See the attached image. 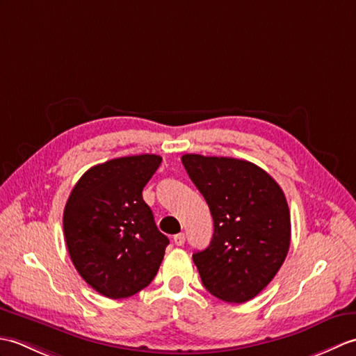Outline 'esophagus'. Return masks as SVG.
<instances>
[{
  "instance_id": "obj_1",
  "label": "esophagus",
  "mask_w": 356,
  "mask_h": 356,
  "mask_svg": "<svg viewBox=\"0 0 356 356\" xmlns=\"http://www.w3.org/2000/svg\"><path fill=\"white\" fill-rule=\"evenodd\" d=\"M185 234L184 232H180V234H176V236L172 237V241H174V245H177V246H184L185 245Z\"/></svg>"
}]
</instances>
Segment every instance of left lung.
<instances>
[{
  "label": "left lung",
  "instance_id": "left-lung-1",
  "mask_svg": "<svg viewBox=\"0 0 356 356\" xmlns=\"http://www.w3.org/2000/svg\"><path fill=\"white\" fill-rule=\"evenodd\" d=\"M182 163L205 197L213 240L194 252L205 289L228 303H245L275 277L291 245L284 193L269 174L234 157L184 154Z\"/></svg>",
  "mask_w": 356,
  "mask_h": 356
}]
</instances>
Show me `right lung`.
I'll return each mask as SVG.
<instances>
[{"instance_id":"obj_1","label":"right lung","mask_w":356,"mask_h":356,"mask_svg":"<svg viewBox=\"0 0 356 356\" xmlns=\"http://www.w3.org/2000/svg\"><path fill=\"white\" fill-rule=\"evenodd\" d=\"M161 156L111 159L84 172L65 203L67 249L79 275L111 300L127 298L156 277L170 240L142 199Z\"/></svg>"}]
</instances>
